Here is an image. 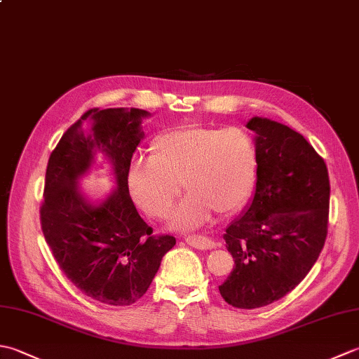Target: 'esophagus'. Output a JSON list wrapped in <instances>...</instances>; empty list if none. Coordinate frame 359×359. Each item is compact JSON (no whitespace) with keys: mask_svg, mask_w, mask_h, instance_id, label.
I'll list each match as a JSON object with an SVG mask.
<instances>
[{"mask_svg":"<svg viewBox=\"0 0 359 359\" xmlns=\"http://www.w3.org/2000/svg\"><path fill=\"white\" fill-rule=\"evenodd\" d=\"M185 242L189 247H194L199 250H211V248H216L219 245L217 242L211 241L208 238H203V236H188Z\"/></svg>","mask_w":359,"mask_h":359,"instance_id":"1","label":"esophagus"}]
</instances>
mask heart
Returning a JSON list of instances; mask_svg holds the SVG:
<instances>
[{
    "instance_id": "heart-1",
    "label": "heart",
    "mask_w": 359,
    "mask_h": 359,
    "mask_svg": "<svg viewBox=\"0 0 359 359\" xmlns=\"http://www.w3.org/2000/svg\"><path fill=\"white\" fill-rule=\"evenodd\" d=\"M256 170V147L245 131L188 125L160 134L151 143L149 158L134 160L128 189L147 215L163 219L184 185L188 197L171 226L187 231L208 222L211 212L238 211L253 191Z\"/></svg>"
}]
</instances>
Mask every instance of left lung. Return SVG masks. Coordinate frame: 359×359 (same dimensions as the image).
Segmentation results:
<instances>
[{"label": "left lung", "instance_id": "left-lung-1", "mask_svg": "<svg viewBox=\"0 0 359 359\" xmlns=\"http://www.w3.org/2000/svg\"><path fill=\"white\" fill-rule=\"evenodd\" d=\"M256 191L224 239L234 269L219 292L238 309L284 297L307 276L327 238L330 203L324 158L304 137L278 121L253 117Z\"/></svg>", "mask_w": 359, "mask_h": 359}]
</instances>
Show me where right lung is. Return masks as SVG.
<instances>
[{"label":"right lung","instance_id":"obj_1","mask_svg":"<svg viewBox=\"0 0 359 359\" xmlns=\"http://www.w3.org/2000/svg\"><path fill=\"white\" fill-rule=\"evenodd\" d=\"M147 117L137 108L89 109L63 134L46 170L44 239L67 279L108 306L139 301L175 245L172 236H152L129 196L128 171ZM90 167H111L118 185L98 204L78 187Z\"/></svg>","mask_w":359,"mask_h":359}]
</instances>
